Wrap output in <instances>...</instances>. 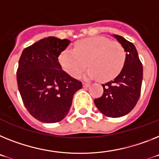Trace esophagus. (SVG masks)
<instances>
[{"mask_svg": "<svg viewBox=\"0 0 159 159\" xmlns=\"http://www.w3.org/2000/svg\"><path fill=\"white\" fill-rule=\"evenodd\" d=\"M90 86V83H86V82H84L83 83V87L84 88H87Z\"/></svg>", "mask_w": 159, "mask_h": 159, "instance_id": "1", "label": "esophagus"}]
</instances>
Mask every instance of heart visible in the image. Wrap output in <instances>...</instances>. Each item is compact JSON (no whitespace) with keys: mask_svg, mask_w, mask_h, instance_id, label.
Masks as SVG:
<instances>
[{"mask_svg":"<svg viewBox=\"0 0 159 159\" xmlns=\"http://www.w3.org/2000/svg\"><path fill=\"white\" fill-rule=\"evenodd\" d=\"M125 48L116 41L96 36L78 41L73 49L66 48L59 57L60 64L73 77H78L86 66L87 76L100 81H110L120 74L126 62Z\"/></svg>","mask_w":159,"mask_h":159,"instance_id":"1","label":"heart"}]
</instances>
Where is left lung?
<instances>
[{
  "mask_svg": "<svg viewBox=\"0 0 159 159\" xmlns=\"http://www.w3.org/2000/svg\"><path fill=\"white\" fill-rule=\"evenodd\" d=\"M114 37L126 51V62L113 81L102 84L103 94L94 99V104L103 115L117 118L127 115L137 104L141 95L143 68L133 43L117 34Z\"/></svg>",
  "mask_w": 159,
  "mask_h": 159,
  "instance_id": "1",
  "label": "left lung"
}]
</instances>
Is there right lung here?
<instances>
[{
	"instance_id": "1",
	"label": "right lung",
	"mask_w": 159,
	"mask_h": 159,
	"mask_svg": "<svg viewBox=\"0 0 159 159\" xmlns=\"http://www.w3.org/2000/svg\"><path fill=\"white\" fill-rule=\"evenodd\" d=\"M69 39L48 37L22 51L17 70L18 90L32 116L44 123L62 120L82 84L61 69L58 57Z\"/></svg>"
}]
</instances>
